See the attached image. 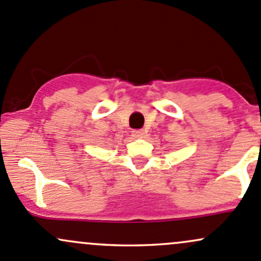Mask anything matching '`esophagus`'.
<instances>
[{
	"instance_id": "obj_1",
	"label": "esophagus",
	"mask_w": 261,
	"mask_h": 261,
	"mask_svg": "<svg viewBox=\"0 0 261 261\" xmlns=\"http://www.w3.org/2000/svg\"><path fill=\"white\" fill-rule=\"evenodd\" d=\"M144 130L142 129H137V130H133L132 132V136L134 137V138H144Z\"/></svg>"
}]
</instances>
